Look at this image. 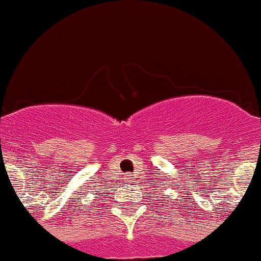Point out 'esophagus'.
I'll use <instances>...</instances> for the list:
<instances>
[{
    "mask_svg": "<svg viewBox=\"0 0 261 261\" xmlns=\"http://www.w3.org/2000/svg\"><path fill=\"white\" fill-rule=\"evenodd\" d=\"M136 177H133V175H129V174H127V175H124V180L127 182H129V184H134V181H136Z\"/></svg>",
    "mask_w": 261,
    "mask_h": 261,
    "instance_id": "obj_1",
    "label": "esophagus"
}]
</instances>
